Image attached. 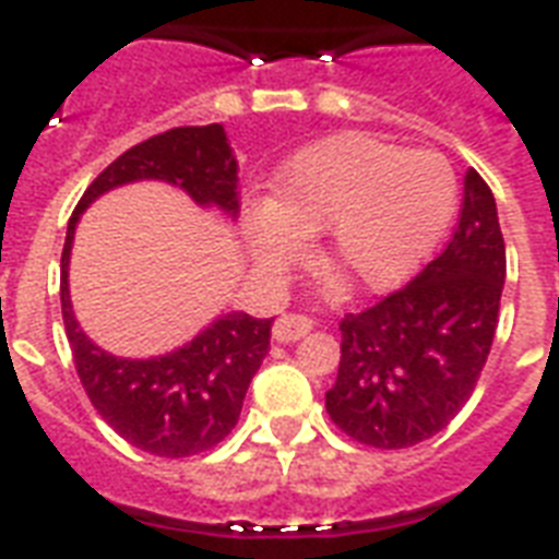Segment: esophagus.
Returning a JSON list of instances; mask_svg holds the SVG:
<instances>
[{
	"instance_id": "34e87169",
	"label": "esophagus",
	"mask_w": 559,
	"mask_h": 559,
	"mask_svg": "<svg viewBox=\"0 0 559 559\" xmlns=\"http://www.w3.org/2000/svg\"><path fill=\"white\" fill-rule=\"evenodd\" d=\"M310 331H313V319H307V316L298 313L281 316L278 322H275V328H272V333H275V340L278 342H296L301 340V336H307Z\"/></svg>"
}]
</instances>
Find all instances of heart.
Masks as SVG:
<instances>
[{
    "label": "heart",
    "mask_w": 559,
    "mask_h": 559,
    "mask_svg": "<svg viewBox=\"0 0 559 559\" xmlns=\"http://www.w3.org/2000/svg\"><path fill=\"white\" fill-rule=\"evenodd\" d=\"M459 182L432 151L403 153L366 133L307 144L272 179V197L243 211L246 240L266 270H284L322 235L324 266L348 289L397 287L450 226Z\"/></svg>",
    "instance_id": "heart-1"
}]
</instances>
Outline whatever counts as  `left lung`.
<instances>
[{
	"label": "left lung",
	"mask_w": 559,
	"mask_h": 559,
	"mask_svg": "<svg viewBox=\"0 0 559 559\" xmlns=\"http://www.w3.org/2000/svg\"><path fill=\"white\" fill-rule=\"evenodd\" d=\"M502 287L496 200L469 168L450 246L406 287L340 322V373L324 394L333 424L377 450H403L441 432L476 389Z\"/></svg>",
	"instance_id": "obj_1"
}]
</instances>
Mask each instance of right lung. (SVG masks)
<instances>
[{
  "label": "right lung",
  "mask_w": 559,
  "mask_h": 559,
  "mask_svg": "<svg viewBox=\"0 0 559 559\" xmlns=\"http://www.w3.org/2000/svg\"><path fill=\"white\" fill-rule=\"evenodd\" d=\"M237 165L223 124L177 127L121 153L78 202L60 258V305L74 368L98 415L124 441L162 459L217 447L235 429L249 382L270 350L272 319L231 310L186 345L159 357H116L83 333L69 296V258L81 214L104 193L133 182H168L200 209L237 217Z\"/></svg>",
  "instance_id": "right-lung-1"
}]
</instances>
